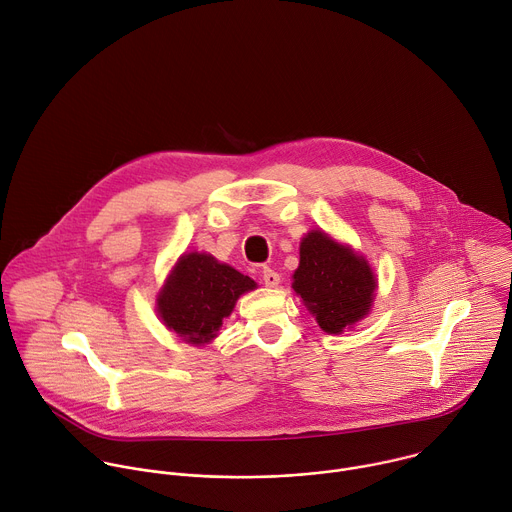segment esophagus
<instances>
[{
    "label": "esophagus",
    "instance_id": "obj_1",
    "mask_svg": "<svg viewBox=\"0 0 512 512\" xmlns=\"http://www.w3.org/2000/svg\"><path fill=\"white\" fill-rule=\"evenodd\" d=\"M262 280H264V284L266 286H278V282H280V274L276 272V270H272V268H264L262 270Z\"/></svg>",
    "mask_w": 512,
    "mask_h": 512
}]
</instances>
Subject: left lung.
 I'll list each match as a JSON object with an SVG mask.
<instances>
[{"label":"left lung","instance_id":"obj_1","mask_svg":"<svg viewBox=\"0 0 512 512\" xmlns=\"http://www.w3.org/2000/svg\"><path fill=\"white\" fill-rule=\"evenodd\" d=\"M292 288L325 333H341L361 321L373 302L375 276L363 256L313 230L300 242Z\"/></svg>","mask_w":512,"mask_h":512}]
</instances>
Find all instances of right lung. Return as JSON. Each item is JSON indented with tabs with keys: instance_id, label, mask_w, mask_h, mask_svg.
Wrapping results in <instances>:
<instances>
[{
	"instance_id": "1",
	"label": "right lung",
	"mask_w": 512,
	"mask_h": 512,
	"mask_svg": "<svg viewBox=\"0 0 512 512\" xmlns=\"http://www.w3.org/2000/svg\"><path fill=\"white\" fill-rule=\"evenodd\" d=\"M252 288L256 282L232 266L210 254L191 252L179 258L157 298V311L165 327L183 341L210 343L238 296Z\"/></svg>"
}]
</instances>
